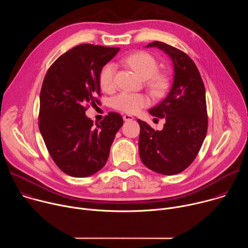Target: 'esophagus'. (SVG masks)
I'll use <instances>...</instances> for the list:
<instances>
[{"instance_id": "obj_1", "label": "esophagus", "mask_w": 248, "mask_h": 248, "mask_svg": "<svg viewBox=\"0 0 248 248\" xmlns=\"http://www.w3.org/2000/svg\"><path fill=\"white\" fill-rule=\"evenodd\" d=\"M124 121H125V122H129V121H132L134 118L132 117V116H130V115H124Z\"/></svg>"}]
</instances>
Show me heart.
I'll list each match as a JSON object with an SVG mask.
<instances>
[{
    "label": "heart",
    "mask_w": 248,
    "mask_h": 248,
    "mask_svg": "<svg viewBox=\"0 0 248 248\" xmlns=\"http://www.w3.org/2000/svg\"><path fill=\"white\" fill-rule=\"evenodd\" d=\"M124 62L134 72L144 79H149V85L156 95L163 94L169 85V78L164 74H156L158 62L149 53L140 51L135 52L124 59ZM116 67L113 63H107L103 66L99 74L100 86L105 91H111L115 87ZM150 104L148 96L141 93L120 92L112 99V106L121 112L134 114Z\"/></svg>",
    "instance_id": "obj_1"
}]
</instances>
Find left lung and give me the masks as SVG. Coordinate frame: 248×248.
<instances>
[{
    "instance_id": "8db88e82",
    "label": "left lung",
    "mask_w": 248,
    "mask_h": 248,
    "mask_svg": "<svg viewBox=\"0 0 248 248\" xmlns=\"http://www.w3.org/2000/svg\"><path fill=\"white\" fill-rule=\"evenodd\" d=\"M164 51L173 64V81L167 97L149 113L165 119L162 130L137 120L139 156L150 170L171 175L186 170L197 156L208 127L205 87L194 62L183 51L163 42L146 46Z\"/></svg>"
}]
</instances>
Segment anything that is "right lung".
Listing matches in <instances>:
<instances>
[{
  "mask_svg": "<svg viewBox=\"0 0 248 248\" xmlns=\"http://www.w3.org/2000/svg\"><path fill=\"white\" fill-rule=\"evenodd\" d=\"M119 50L78 45L59 57L43 80L39 129L56 165L74 178L92 175L105 166L124 124L118 113H109L96 124L85 116L89 104L99 103L101 69Z\"/></svg>",
  "mask_w": 248,
  "mask_h": 248,
  "instance_id": "right-lung-1",
  "label": "right lung"
}]
</instances>
